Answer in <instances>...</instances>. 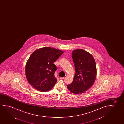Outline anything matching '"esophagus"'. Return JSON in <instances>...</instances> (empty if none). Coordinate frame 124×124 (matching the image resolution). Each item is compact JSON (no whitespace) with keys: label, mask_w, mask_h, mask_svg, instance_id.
<instances>
[{"label":"esophagus","mask_w":124,"mask_h":124,"mask_svg":"<svg viewBox=\"0 0 124 124\" xmlns=\"http://www.w3.org/2000/svg\"><path fill=\"white\" fill-rule=\"evenodd\" d=\"M65 78V77H63V78H60L61 79H64Z\"/></svg>","instance_id":"34e87169"}]
</instances>
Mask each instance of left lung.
<instances>
[{
    "label": "left lung",
    "instance_id": "8db88e82",
    "mask_svg": "<svg viewBox=\"0 0 124 124\" xmlns=\"http://www.w3.org/2000/svg\"><path fill=\"white\" fill-rule=\"evenodd\" d=\"M72 58L75 73L73 81L67 87L72 93H83L92 87L96 78L95 60L90 53L82 49L73 50Z\"/></svg>",
    "mask_w": 124,
    "mask_h": 124
}]
</instances>
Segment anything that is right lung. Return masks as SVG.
<instances>
[{"label":"right lung","instance_id":"obj_1","mask_svg":"<svg viewBox=\"0 0 124 124\" xmlns=\"http://www.w3.org/2000/svg\"><path fill=\"white\" fill-rule=\"evenodd\" d=\"M63 51L49 47L37 49L31 54L25 67L26 76L32 87L40 92H47L57 82L54 73L57 67L53 63Z\"/></svg>","mask_w":124,"mask_h":124}]
</instances>
